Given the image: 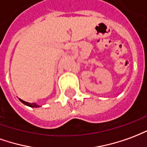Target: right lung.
Here are the masks:
<instances>
[{"label": "right lung", "instance_id": "1", "mask_svg": "<svg viewBox=\"0 0 147 147\" xmlns=\"http://www.w3.org/2000/svg\"><path fill=\"white\" fill-rule=\"evenodd\" d=\"M20 101L24 104V105H27V106H29V107H31V108H38V107H40L39 105H37L36 103H28V102H26L24 100H23L21 99H19Z\"/></svg>", "mask_w": 147, "mask_h": 147}]
</instances>
